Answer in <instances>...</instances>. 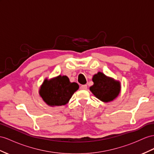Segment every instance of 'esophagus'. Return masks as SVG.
<instances>
[{
	"label": "esophagus",
	"mask_w": 154,
	"mask_h": 154,
	"mask_svg": "<svg viewBox=\"0 0 154 154\" xmlns=\"http://www.w3.org/2000/svg\"><path fill=\"white\" fill-rule=\"evenodd\" d=\"M80 88H81V90H86V89H87V85H81Z\"/></svg>",
	"instance_id": "34e87169"
}]
</instances>
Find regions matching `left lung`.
<instances>
[{
  "mask_svg": "<svg viewBox=\"0 0 154 154\" xmlns=\"http://www.w3.org/2000/svg\"><path fill=\"white\" fill-rule=\"evenodd\" d=\"M92 81L94 85L90 86V90L98 100L105 103L115 100L120 93V82L103 73L99 72L94 75Z\"/></svg>",
  "mask_w": 154,
  "mask_h": 154,
  "instance_id": "1",
  "label": "left lung"
}]
</instances>
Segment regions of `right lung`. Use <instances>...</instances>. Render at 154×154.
Returning <instances> with one entry per match:
<instances>
[{
	"instance_id": "1",
	"label": "right lung",
	"mask_w": 154,
	"mask_h": 154,
	"mask_svg": "<svg viewBox=\"0 0 154 154\" xmlns=\"http://www.w3.org/2000/svg\"><path fill=\"white\" fill-rule=\"evenodd\" d=\"M79 88L76 82H71L66 75L48 79L45 78L39 87V94L43 101L51 107L65 105Z\"/></svg>"
}]
</instances>
